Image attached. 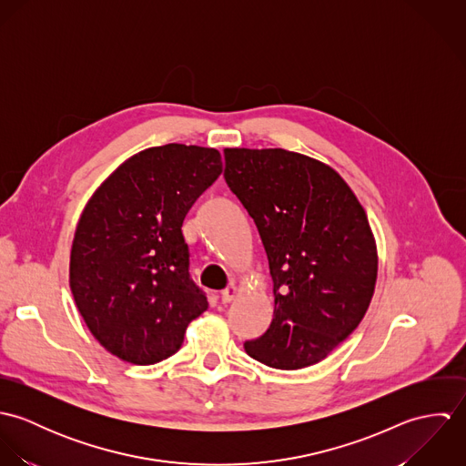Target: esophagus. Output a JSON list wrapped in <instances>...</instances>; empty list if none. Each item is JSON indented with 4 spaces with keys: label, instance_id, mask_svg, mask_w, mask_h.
Returning a JSON list of instances; mask_svg holds the SVG:
<instances>
[{
    "label": "esophagus",
    "instance_id": "esophagus-1",
    "mask_svg": "<svg viewBox=\"0 0 466 466\" xmlns=\"http://www.w3.org/2000/svg\"><path fill=\"white\" fill-rule=\"evenodd\" d=\"M237 294H238V289H237L235 285H229L228 289H224V290L220 292V301H222V303H231V301L237 298Z\"/></svg>",
    "mask_w": 466,
    "mask_h": 466
}]
</instances>
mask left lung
<instances>
[{
  "label": "left lung",
  "mask_w": 466,
  "mask_h": 466,
  "mask_svg": "<svg viewBox=\"0 0 466 466\" xmlns=\"http://www.w3.org/2000/svg\"><path fill=\"white\" fill-rule=\"evenodd\" d=\"M224 179L255 220L274 283V318L246 340L255 360L301 370L362 321L377 281L368 215L329 165L283 148H226Z\"/></svg>",
  "instance_id": "8db88e82"
}]
</instances>
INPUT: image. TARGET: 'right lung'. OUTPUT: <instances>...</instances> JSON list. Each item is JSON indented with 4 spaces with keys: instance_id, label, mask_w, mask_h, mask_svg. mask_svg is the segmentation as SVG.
Listing matches in <instances>:
<instances>
[{
    "instance_id": "obj_1",
    "label": "right lung",
    "mask_w": 466,
    "mask_h": 466,
    "mask_svg": "<svg viewBox=\"0 0 466 466\" xmlns=\"http://www.w3.org/2000/svg\"><path fill=\"white\" fill-rule=\"evenodd\" d=\"M220 172L218 150L168 143L129 157L87 200L69 287L89 332L118 359L143 366L174 355L208 309L181 228Z\"/></svg>"
}]
</instances>
